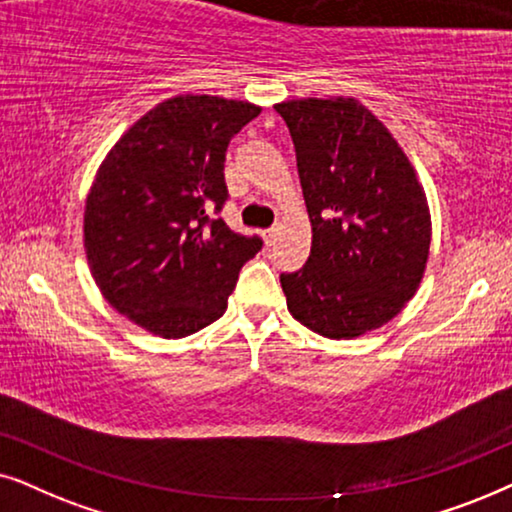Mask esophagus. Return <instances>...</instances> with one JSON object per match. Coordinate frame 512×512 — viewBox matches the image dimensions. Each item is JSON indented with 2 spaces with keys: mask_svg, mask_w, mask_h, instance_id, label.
Returning <instances> with one entry per match:
<instances>
[{
  "mask_svg": "<svg viewBox=\"0 0 512 512\" xmlns=\"http://www.w3.org/2000/svg\"><path fill=\"white\" fill-rule=\"evenodd\" d=\"M264 243H267V245H274L276 243V236H278V229L276 227H271V229H267V231H264Z\"/></svg>",
  "mask_w": 512,
  "mask_h": 512,
  "instance_id": "esophagus-1",
  "label": "esophagus"
}]
</instances>
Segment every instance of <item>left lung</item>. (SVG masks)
Returning a JSON list of instances; mask_svg holds the SVG:
<instances>
[{"label":"left lung","instance_id":"left-lung-1","mask_svg":"<svg viewBox=\"0 0 512 512\" xmlns=\"http://www.w3.org/2000/svg\"><path fill=\"white\" fill-rule=\"evenodd\" d=\"M290 128L311 220V255L281 274L292 318L353 339L398 316L424 278L431 213L388 128L353 98L276 105Z\"/></svg>","mask_w":512,"mask_h":512}]
</instances>
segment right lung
<instances>
[{
    "label": "right lung",
    "instance_id": "obj_1",
    "mask_svg": "<svg viewBox=\"0 0 512 512\" xmlns=\"http://www.w3.org/2000/svg\"><path fill=\"white\" fill-rule=\"evenodd\" d=\"M260 107L177 95L109 149L88 192L84 248L102 297L135 325L180 339L227 311L260 236L227 227L224 154Z\"/></svg>",
    "mask_w": 512,
    "mask_h": 512
}]
</instances>
